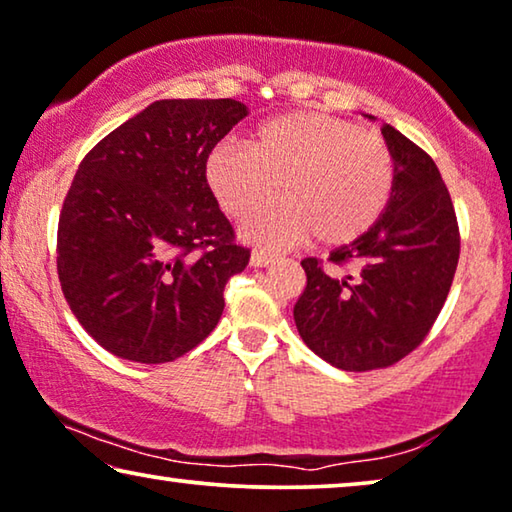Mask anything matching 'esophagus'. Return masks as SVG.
Here are the masks:
<instances>
[{"label":"esophagus","instance_id":"esophagus-1","mask_svg":"<svg viewBox=\"0 0 512 512\" xmlns=\"http://www.w3.org/2000/svg\"><path fill=\"white\" fill-rule=\"evenodd\" d=\"M276 259H278L276 253H269V250H255L250 262H253V266H269L271 262H276Z\"/></svg>","mask_w":512,"mask_h":512}]
</instances>
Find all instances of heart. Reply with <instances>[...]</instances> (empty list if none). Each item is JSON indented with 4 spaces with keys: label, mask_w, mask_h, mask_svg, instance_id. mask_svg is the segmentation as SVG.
I'll list each match as a JSON object with an SVG mask.
<instances>
[{
    "label": "heart",
    "mask_w": 512,
    "mask_h": 512,
    "mask_svg": "<svg viewBox=\"0 0 512 512\" xmlns=\"http://www.w3.org/2000/svg\"><path fill=\"white\" fill-rule=\"evenodd\" d=\"M206 183L243 234L276 248L311 234L320 246H348L378 225L397 187V160L383 136L329 113L292 111L250 129L248 148L222 141L206 157Z\"/></svg>",
    "instance_id": "heart-1"
}]
</instances>
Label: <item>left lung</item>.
<instances>
[{
	"label": "left lung",
	"instance_id": "8db88e82",
	"mask_svg": "<svg viewBox=\"0 0 512 512\" xmlns=\"http://www.w3.org/2000/svg\"><path fill=\"white\" fill-rule=\"evenodd\" d=\"M397 160L392 204L376 227L329 255L338 271L306 257V287L294 304L299 336L343 371H376L410 355L441 313L462 236L436 162L392 125ZM356 271L352 272L351 269Z\"/></svg>",
	"mask_w": 512,
	"mask_h": 512
}]
</instances>
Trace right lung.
Returning a JSON list of instances; mask_svg holds the SVG:
<instances>
[{
    "instance_id": "1",
    "label": "right lung",
    "mask_w": 512,
    "mask_h": 512,
    "mask_svg": "<svg viewBox=\"0 0 512 512\" xmlns=\"http://www.w3.org/2000/svg\"><path fill=\"white\" fill-rule=\"evenodd\" d=\"M246 115L236 99H162L78 164L57 222V276L76 320L111 355L174 362L218 325L250 248L204 167Z\"/></svg>"
}]
</instances>
